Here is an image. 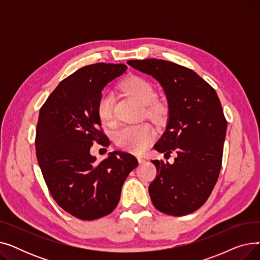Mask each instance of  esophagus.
Wrapping results in <instances>:
<instances>
[{
	"label": "esophagus",
	"mask_w": 260,
	"mask_h": 260,
	"mask_svg": "<svg viewBox=\"0 0 260 260\" xmlns=\"http://www.w3.org/2000/svg\"><path fill=\"white\" fill-rule=\"evenodd\" d=\"M137 158H138V161H139V163H144V162L146 161V159H145L143 156H138Z\"/></svg>",
	"instance_id": "obj_1"
}]
</instances>
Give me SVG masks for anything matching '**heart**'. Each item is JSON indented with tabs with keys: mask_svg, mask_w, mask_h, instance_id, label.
I'll return each mask as SVG.
<instances>
[{
	"mask_svg": "<svg viewBox=\"0 0 260 260\" xmlns=\"http://www.w3.org/2000/svg\"><path fill=\"white\" fill-rule=\"evenodd\" d=\"M121 90L132 95L138 102L146 104L145 113L152 117H158L162 108L157 103L152 102L155 97V90L143 78L134 76L125 79L120 84ZM97 113L103 123H111L114 118V95L112 92L104 91L100 94L97 103ZM155 136L154 128L148 123L142 122L138 124L126 125L115 133L116 144L129 152L141 153L147 148Z\"/></svg>",
	"mask_w": 260,
	"mask_h": 260,
	"instance_id": "1",
	"label": "heart"
}]
</instances>
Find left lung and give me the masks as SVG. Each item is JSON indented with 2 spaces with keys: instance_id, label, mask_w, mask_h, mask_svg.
Here are the masks:
<instances>
[{
  "instance_id": "left-lung-1",
  "label": "left lung",
  "mask_w": 260,
  "mask_h": 260,
  "mask_svg": "<svg viewBox=\"0 0 260 260\" xmlns=\"http://www.w3.org/2000/svg\"><path fill=\"white\" fill-rule=\"evenodd\" d=\"M127 64L153 76L169 102L166 132L154 145L165 156L177 153L173 165L152 160L157 169L148 186L154 207L183 216L206 202L219 176L226 120L215 89L187 67L158 60H129Z\"/></svg>"
}]
</instances>
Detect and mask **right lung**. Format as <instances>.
Instances as JSON below:
<instances>
[{"mask_svg": "<svg viewBox=\"0 0 260 260\" xmlns=\"http://www.w3.org/2000/svg\"><path fill=\"white\" fill-rule=\"evenodd\" d=\"M124 64H90L60 82L40 109L36 154L44 180L59 206L81 220L111 214L122 185L138 160L113 152L100 162L90 155L93 141L108 146L97 103L108 82L125 73Z\"/></svg>", "mask_w": 260, "mask_h": 260, "instance_id": "add662e5", "label": "right lung"}]
</instances>
